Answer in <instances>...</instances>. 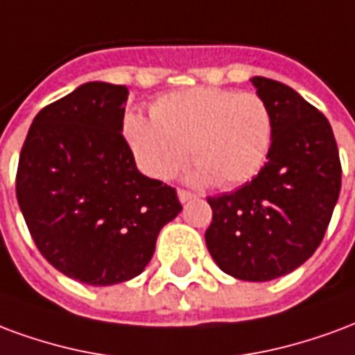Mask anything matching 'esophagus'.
<instances>
[{"label":"esophagus","instance_id":"obj_1","mask_svg":"<svg viewBox=\"0 0 355 355\" xmlns=\"http://www.w3.org/2000/svg\"><path fill=\"white\" fill-rule=\"evenodd\" d=\"M178 196H180L181 202H187L191 198H195V195H193L191 191H187V189H180V191H178Z\"/></svg>","mask_w":355,"mask_h":355}]
</instances>
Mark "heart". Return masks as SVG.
<instances>
[{
  "label": "heart",
  "mask_w": 355,
  "mask_h": 355,
  "mask_svg": "<svg viewBox=\"0 0 355 355\" xmlns=\"http://www.w3.org/2000/svg\"><path fill=\"white\" fill-rule=\"evenodd\" d=\"M270 105L257 92L193 87L162 96L151 117L128 111L123 136L139 170L153 180H170L195 160L198 181L236 187L265 166L272 146Z\"/></svg>",
  "instance_id": "1"
}]
</instances>
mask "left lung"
<instances>
[{
	"label": "left lung",
	"mask_w": 355,
	"mask_h": 355,
	"mask_svg": "<svg viewBox=\"0 0 355 355\" xmlns=\"http://www.w3.org/2000/svg\"><path fill=\"white\" fill-rule=\"evenodd\" d=\"M272 110L274 134L261 172L232 193L208 196L209 255L238 280L293 272L322 244L343 168L329 121L284 83L253 77Z\"/></svg>",
	"instance_id": "obj_1"
}]
</instances>
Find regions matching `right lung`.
I'll return each mask as SVG.
<instances>
[{"label": "right lung", "mask_w": 355, "mask_h": 355, "mask_svg": "<svg viewBox=\"0 0 355 355\" xmlns=\"http://www.w3.org/2000/svg\"><path fill=\"white\" fill-rule=\"evenodd\" d=\"M123 85L87 83L35 115L20 151L18 206L41 255L73 280L141 274L181 211L174 187L136 168L123 136Z\"/></svg>", "instance_id": "1"}]
</instances>
